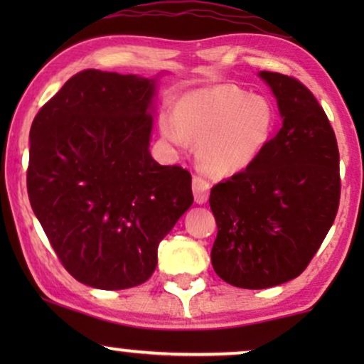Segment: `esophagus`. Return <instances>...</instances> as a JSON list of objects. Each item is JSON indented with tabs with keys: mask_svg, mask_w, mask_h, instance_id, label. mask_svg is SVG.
Listing matches in <instances>:
<instances>
[{
	"mask_svg": "<svg viewBox=\"0 0 364 364\" xmlns=\"http://www.w3.org/2000/svg\"><path fill=\"white\" fill-rule=\"evenodd\" d=\"M192 191L197 203H205L208 198V192H210V183H208L207 178L196 176L192 178Z\"/></svg>",
	"mask_w": 364,
	"mask_h": 364,
	"instance_id": "1",
	"label": "esophagus"
}]
</instances>
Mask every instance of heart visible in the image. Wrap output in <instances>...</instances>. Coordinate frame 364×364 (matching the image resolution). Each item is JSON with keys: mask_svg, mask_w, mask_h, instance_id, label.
I'll return each mask as SVG.
<instances>
[{"mask_svg": "<svg viewBox=\"0 0 364 364\" xmlns=\"http://www.w3.org/2000/svg\"><path fill=\"white\" fill-rule=\"evenodd\" d=\"M173 114H162L161 132L177 147L197 141V161L212 176L243 171L267 146L275 111L265 97L250 96L233 84L183 94Z\"/></svg>", "mask_w": 364, "mask_h": 364, "instance_id": "obj_1", "label": "heart"}]
</instances>
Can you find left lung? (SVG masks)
Returning a JSON list of instances; mask_svg holds the SVG:
<instances>
[{"label": "left lung", "mask_w": 364, "mask_h": 364, "mask_svg": "<svg viewBox=\"0 0 364 364\" xmlns=\"http://www.w3.org/2000/svg\"><path fill=\"white\" fill-rule=\"evenodd\" d=\"M283 124L258 157L210 191L217 222L213 270L223 282L262 290L296 278L335 222L341 178L336 136L298 79L262 71Z\"/></svg>", "instance_id": "1"}]
</instances>
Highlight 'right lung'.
<instances>
[{"label":"right lung","instance_id":"right-lung-1","mask_svg":"<svg viewBox=\"0 0 364 364\" xmlns=\"http://www.w3.org/2000/svg\"><path fill=\"white\" fill-rule=\"evenodd\" d=\"M154 79L84 69L39 109L28 196L63 267L84 285L147 282L157 247L192 205V176L149 152Z\"/></svg>","mask_w":364,"mask_h":364}]
</instances>
